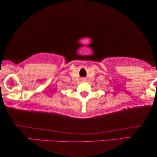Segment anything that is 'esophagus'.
<instances>
[{"mask_svg":"<svg viewBox=\"0 0 157 157\" xmlns=\"http://www.w3.org/2000/svg\"><path fill=\"white\" fill-rule=\"evenodd\" d=\"M82 81H86V78H82Z\"/></svg>","mask_w":157,"mask_h":157,"instance_id":"esophagus-1","label":"esophagus"}]
</instances>
